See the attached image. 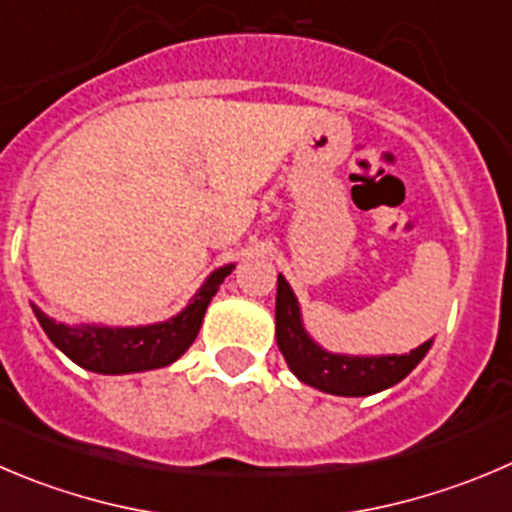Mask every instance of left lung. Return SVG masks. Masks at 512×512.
I'll list each match as a JSON object with an SVG mask.
<instances>
[{"mask_svg": "<svg viewBox=\"0 0 512 512\" xmlns=\"http://www.w3.org/2000/svg\"><path fill=\"white\" fill-rule=\"evenodd\" d=\"M276 342L289 369L301 382L339 397H367L402 382L422 362L432 344H420L402 357H347L324 352L304 332L299 304L284 276H279L276 284Z\"/></svg>", "mask_w": 512, "mask_h": 512, "instance_id": "obj_1", "label": "left lung"}]
</instances>
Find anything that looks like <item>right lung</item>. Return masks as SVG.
I'll use <instances>...</instances> for the list:
<instances>
[{"instance_id":"obj_1","label":"right lung","mask_w":512,"mask_h":512,"mask_svg":"<svg viewBox=\"0 0 512 512\" xmlns=\"http://www.w3.org/2000/svg\"><path fill=\"white\" fill-rule=\"evenodd\" d=\"M233 266L213 271L201 286L186 311H180L170 321L135 329H110V326H67L50 319L45 311L34 306V316L42 324L50 342L82 369L97 374H130L158 369L175 362L198 337L208 304L216 296Z\"/></svg>"}]
</instances>
